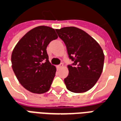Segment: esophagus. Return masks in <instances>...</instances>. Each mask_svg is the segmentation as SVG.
<instances>
[{
	"mask_svg": "<svg viewBox=\"0 0 121 121\" xmlns=\"http://www.w3.org/2000/svg\"><path fill=\"white\" fill-rule=\"evenodd\" d=\"M63 67V63H61V64H60V65H57V69H61V67Z\"/></svg>",
	"mask_w": 121,
	"mask_h": 121,
	"instance_id": "obj_1",
	"label": "esophagus"
}]
</instances>
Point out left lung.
I'll list each match as a JSON object with an SVG mask.
<instances>
[{"label":"left lung","mask_w":121,"mask_h":121,"mask_svg":"<svg viewBox=\"0 0 121 121\" xmlns=\"http://www.w3.org/2000/svg\"><path fill=\"white\" fill-rule=\"evenodd\" d=\"M65 43L69 57L74 63L69 65V75L64 79L69 91L80 93L95 85L103 70L104 54L101 47L91 35L78 28L56 29Z\"/></svg>","instance_id":"1"}]
</instances>
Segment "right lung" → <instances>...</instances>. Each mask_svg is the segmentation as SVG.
Returning a JSON list of instances; mask_svg holds the SVG:
<instances>
[{
    "label": "right lung",
    "mask_w": 121,
    "mask_h": 121,
    "mask_svg": "<svg viewBox=\"0 0 121 121\" xmlns=\"http://www.w3.org/2000/svg\"><path fill=\"white\" fill-rule=\"evenodd\" d=\"M57 38L52 28L39 26L28 32L12 52L13 71L20 84L33 93H44L50 89L56 68L49 62L46 49Z\"/></svg>",
    "instance_id": "right-lung-1"
}]
</instances>
